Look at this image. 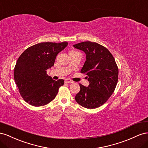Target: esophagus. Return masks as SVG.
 <instances>
[{
  "instance_id": "34e87169",
  "label": "esophagus",
  "mask_w": 148,
  "mask_h": 148,
  "mask_svg": "<svg viewBox=\"0 0 148 148\" xmlns=\"http://www.w3.org/2000/svg\"><path fill=\"white\" fill-rule=\"evenodd\" d=\"M66 82L68 83V84H72V83H73L74 82L73 81H71V80H70V79H67V80H66Z\"/></svg>"
}]
</instances>
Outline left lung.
<instances>
[{
    "mask_svg": "<svg viewBox=\"0 0 148 148\" xmlns=\"http://www.w3.org/2000/svg\"><path fill=\"white\" fill-rule=\"evenodd\" d=\"M86 54V61L81 73L87 75L89 85L79 84L81 90L75 101L83 107L97 108L107 102L115 89L119 69L111 53L95 42L84 41L73 45Z\"/></svg>",
    "mask_w": 148,
    "mask_h": 148,
    "instance_id": "8db88e82",
    "label": "left lung"
}]
</instances>
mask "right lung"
<instances>
[{"mask_svg":"<svg viewBox=\"0 0 148 148\" xmlns=\"http://www.w3.org/2000/svg\"><path fill=\"white\" fill-rule=\"evenodd\" d=\"M68 45L43 42L30 46L21 54L14 69V79L25 102L35 107L49 103L56 97L63 79L54 81L46 74L57 54Z\"/></svg>","mask_w":148,"mask_h":148,"instance_id":"right-lung-1","label":"right lung"}]
</instances>
